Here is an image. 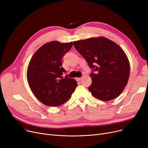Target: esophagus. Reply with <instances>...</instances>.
<instances>
[{
    "mask_svg": "<svg viewBox=\"0 0 148 148\" xmlns=\"http://www.w3.org/2000/svg\"><path fill=\"white\" fill-rule=\"evenodd\" d=\"M82 79V77H79V78H77V79H76V80H77V81H80Z\"/></svg>",
    "mask_w": 148,
    "mask_h": 148,
    "instance_id": "1",
    "label": "esophagus"
}]
</instances>
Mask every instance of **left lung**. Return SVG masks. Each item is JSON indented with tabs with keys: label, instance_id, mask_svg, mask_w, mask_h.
<instances>
[{
	"label": "left lung",
	"instance_id": "8db88e82",
	"mask_svg": "<svg viewBox=\"0 0 148 148\" xmlns=\"http://www.w3.org/2000/svg\"><path fill=\"white\" fill-rule=\"evenodd\" d=\"M74 47L92 69L88 88L95 98L107 101L119 97L128 83L130 63L114 42L101 36L74 41Z\"/></svg>",
	"mask_w": 148,
	"mask_h": 148
}]
</instances>
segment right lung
Returning <instances> with one entry per match:
<instances>
[{"label":"right lung","instance_id":"1","mask_svg":"<svg viewBox=\"0 0 148 148\" xmlns=\"http://www.w3.org/2000/svg\"><path fill=\"white\" fill-rule=\"evenodd\" d=\"M73 42L54 41L44 44L30 59L27 70L29 87L42 104L51 107L64 104L77 86L62 67V58L73 47Z\"/></svg>","mask_w":148,"mask_h":148}]
</instances>
